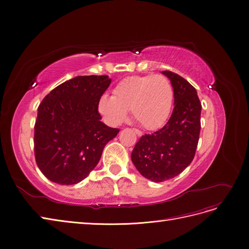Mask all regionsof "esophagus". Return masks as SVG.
I'll return each instance as SVG.
<instances>
[{
	"instance_id": "obj_1",
	"label": "esophagus",
	"mask_w": 249,
	"mask_h": 249,
	"mask_svg": "<svg viewBox=\"0 0 249 249\" xmlns=\"http://www.w3.org/2000/svg\"><path fill=\"white\" fill-rule=\"evenodd\" d=\"M134 130V132L137 134V136H142V132L141 131H139V130H137V129H133Z\"/></svg>"
}]
</instances>
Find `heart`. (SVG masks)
<instances>
[{"mask_svg":"<svg viewBox=\"0 0 249 249\" xmlns=\"http://www.w3.org/2000/svg\"><path fill=\"white\" fill-rule=\"evenodd\" d=\"M174 104V89L161 74L133 75L118 84L113 96L103 95L98 109L111 126L120 125L131 110L134 119L147 130L160 128L167 120Z\"/></svg>","mask_w":249,"mask_h":249,"instance_id":"b5f03b06","label":"heart"}]
</instances>
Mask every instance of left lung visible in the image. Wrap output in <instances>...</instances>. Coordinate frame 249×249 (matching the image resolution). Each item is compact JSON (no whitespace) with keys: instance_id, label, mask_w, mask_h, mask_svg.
Masks as SVG:
<instances>
[{"instance_id":"left-lung-1","label":"left lung","mask_w":249,"mask_h":249,"mask_svg":"<svg viewBox=\"0 0 249 249\" xmlns=\"http://www.w3.org/2000/svg\"><path fill=\"white\" fill-rule=\"evenodd\" d=\"M161 73L174 89L173 114L159 131L143 135L131 153L137 171L155 182L177 177L192 162L201 130L202 106L197 90L173 71Z\"/></svg>"}]
</instances>
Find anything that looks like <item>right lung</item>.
I'll use <instances>...</instances> for the list:
<instances>
[{
	"label": "right lung",
	"mask_w": 249,
	"mask_h": 249,
	"mask_svg": "<svg viewBox=\"0 0 249 249\" xmlns=\"http://www.w3.org/2000/svg\"><path fill=\"white\" fill-rule=\"evenodd\" d=\"M111 84L108 75H80L62 83L39 105L34 152L51 181L74 185L98 164L103 149L119 133L104 124L98 104Z\"/></svg>",
	"instance_id": "add662e5"
}]
</instances>
